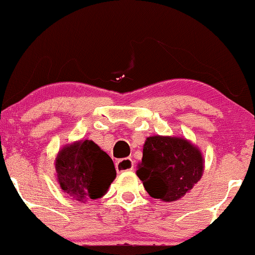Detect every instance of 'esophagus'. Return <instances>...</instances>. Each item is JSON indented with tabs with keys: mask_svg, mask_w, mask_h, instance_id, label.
Segmentation results:
<instances>
[{
	"mask_svg": "<svg viewBox=\"0 0 255 255\" xmlns=\"http://www.w3.org/2000/svg\"><path fill=\"white\" fill-rule=\"evenodd\" d=\"M115 168H117L118 173L122 172H128V170L134 169V161L129 159V157H126V159H121L117 161L115 163Z\"/></svg>",
	"mask_w": 255,
	"mask_h": 255,
	"instance_id": "34e87169",
	"label": "esophagus"
}]
</instances>
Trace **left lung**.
<instances>
[{"label":"left lung","mask_w":255,"mask_h":255,"mask_svg":"<svg viewBox=\"0 0 255 255\" xmlns=\"http://www.w3.org/2000/svg\"><path fill=\"white\" fill-rule=\"evenodd\" d=\"M205 169L201 150L185 137L154 135L146 138L136 175L151 198L172 202L198 183Z\"/></svg>","instance_id":"1"}]
</instances>
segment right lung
<instances>
[{
    "label": "right lung",
    "mask_w": 255,
    "mask_h": 255,
    "mask_svg": "<svg viewBox=\"0 0 255 255\" xmlns=\"http://www.w3.org/2000/svg\"><path fill=\"white\" fill-rule=\"evenodd\" d=\"M60 188L77 201L102 198L117 178L113 160L92 140L66 144L55 159Z\"/></svg>",
    "instance_id": "1"
}]
</instances>
